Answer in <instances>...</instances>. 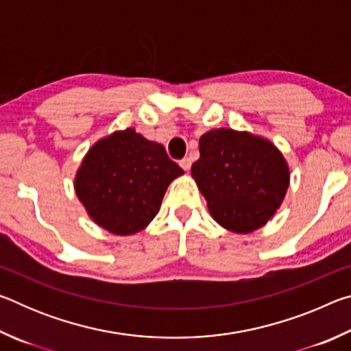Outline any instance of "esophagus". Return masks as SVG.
<instances>
[{
	"mask_svg": "<svg viewBox=\"0 0 351 351\" xmlns=\"http://www.w3.org/2000/svg\"><path fill=\"white\" fill-rule=\"evenodd\" d=\"M180 165H181L184 170L189 171L190 170V165H192V161H190V158H182L181 161H180Z\"/></svg>",
	"mask_w": 351,
	"mask_h": 351,
	"instance_id": "34e87169",
	"label": "esophagus"
}]
</instances>
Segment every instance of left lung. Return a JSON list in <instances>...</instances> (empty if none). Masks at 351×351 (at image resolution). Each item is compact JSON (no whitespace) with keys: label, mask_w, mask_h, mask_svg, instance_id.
I'll return each instance as SVG.
<instances>
[{"label":"left lung","mask_w":351,"mask_h":351,"mask_svg":"<svg viewBox=\"0 0 351 351\" xmlns=\"http://www.w3.org/2000/svg\"><path fill=\"white\" fill-rule=\"evenodd\" d=\"M192 176L212 218L235 234L260 229L274 217L289 186V167L271 141L217 128L199 138Z\"/></svg>","instance_id":"1"}]
</instances>
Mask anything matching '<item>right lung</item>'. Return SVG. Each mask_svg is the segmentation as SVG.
I'll use <instances>...</instances> for the list:
<instances>
[{
  "mask_svg": "<svg viewBox=\"0 0 351 351\" xmlns=\"http://www.w3.org/2000/svg\"><path fill=\"white\" fill-rule=\"evenodd\" d=\"M182 173L161 144L127 128L88 150L74 189L97 226L114 235H133L156 217L169 184Z\"/></svg>",
  "mask_w": 351,
  "mask_h": 351,
  "instance_id": "add662e5",
  "label": "right lung"
}]
</instances>
